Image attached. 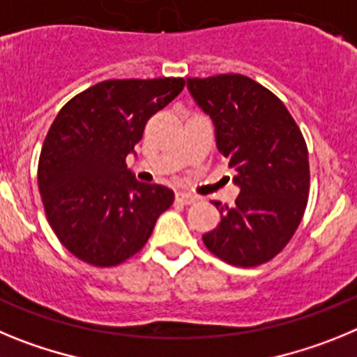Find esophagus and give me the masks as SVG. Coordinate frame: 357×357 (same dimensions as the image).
Here are the masks:
<instances>
[{
  "label": "esophagus",
  "instance_id": "1",
  "mask_svg": "<svg viewBox=\"0 0 357 357\" xmlns=\"http://www.w3.org/2000/svg\"><path fill=\"white\" fill-rule=\"evenodd\" d=\"M176 202H181V204H184V206H189V204L197 202V197L191 193H184V191H181V193H176Z\"/></svg>",
  "mask_w": 357,
  "mask_h": 357
}]
</instances>
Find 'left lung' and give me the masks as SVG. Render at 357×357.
Returning <instances> with one entry per match:
<instances>
[{"label":"left lung","mask_w":357,"mask_h":357,"mask_svg":"<svg viewBox=\"0 0 357 357\" xmlns=\"http://www.w3.org/2000/svg\"><path fill=\"white\" fill-rule=\"evenodd\" d=\"M188 89L213 121L216 148L239 188L232 207L214 202L222 220L202 239L234 266L266 263L288 245L307 206L301 128L275 94L243 75L188 78Z\"/></svg>","instance_id":"8db88e82"}]
</instances>
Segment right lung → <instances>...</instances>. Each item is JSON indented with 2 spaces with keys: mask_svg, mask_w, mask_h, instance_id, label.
Returning a JSON list of instances; mask_svg holds the SVG:
<instances>
[{
  "mask_svg": "<svg viewBox=\"0 0 357 357\" xmlns=\"http://www.w3.org/2000/svg\"><path fill=\"white\" fill-rule=\"evenodd\" d=\"M182 78L105 80L69 100L44 139L39 191L56 238L78 259L116 266L146 245L175 193L127 168L144 125L173 102Z\"/></svg>",
  "mask_w": 357,
  "mask_h": 357,
  "instance_id": "1",
  "label": "right lung"
}]
</instances>
